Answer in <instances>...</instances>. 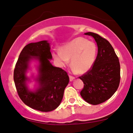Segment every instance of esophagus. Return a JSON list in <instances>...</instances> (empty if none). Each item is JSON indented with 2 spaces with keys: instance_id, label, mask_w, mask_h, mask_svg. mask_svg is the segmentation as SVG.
Returning a JSON list of instances; mask_svg holds the SVG:
<instances>
[{
  "instance_id": "1",
  "label": "esophagus",
  "mask_w": 133,
  "mask_h": 133,
  "mask_svg": "<svg viewBox=\"0 0 133 133\" xmlns=\"http://www.w3.org/2000/svg\"><path fill=\"white\" fill-rule=\"evenodd\" d=\"M69 78H70V81H72L74 79V77L72 76H70V75H69Z\"/></svg>"
}]
</instances>
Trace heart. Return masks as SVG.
Instances as JSON below:
<instances>
[{
  "label": "heart",
  "mask_w": 133,
  "mask_h": 133,
  "mask_svg": "<svg viewBox=\"0 0 133 133\" xmlns=\"http://www.w3.org/2000/svg\"><path fill=\"white\" fill-rule=\"evenodd\" d=\"M97 46L93 41L86 38L78 37L72 40L61 48V52L53 54L55 60L60 66L71 64L74 71L84 73L92 67L97 55Z\"/></svg>",
  "instance_id": "heart-1"
}]
</instances>
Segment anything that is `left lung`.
<instances>
[{
    "label": "left lung",
    "instance_id": "left-lung-1",
    "mask_svg": "<svg viewBox=\"0 0 133 133\" xmlns=\"http://www.w3.org/2000/svg\"><path fill=\"white\" fill-rule=\"evenodd\" d=\"M85 35L94 38L98 45V54L92 68L79 77L84 83L81 96L87 102L99 105L111 98L119 87L120 66L112 46L97 34L88 32Z\"/></svg>",
    "mask_w": 133,
    "mask_h": 133
}]
</instances>
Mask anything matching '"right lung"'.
Segmentation results:
<instances>
[{
  "instance_id": "add662e5",
  "label": "right lung",
  "mask_w": 133,
  "mask_h": 133,
  "mask_svg": "<svg viewBox=\"0 0 133 133\" xmlns=\"http://www.w3.org/2000/svg\"><path fill=\"white\" fill-rule=\"evenodd\" d=\"M49 43L46 41L31 43L21 52L14 70V81L19 97L29 107L41 112H50L59 107L64 91L69 82L67 73L53 66ZM33 57H32V56ZM32 58L39 60L40 87L35 92L30 91L26 85L25 73L28 62Z\"/></svg>"
}]
</instances>
